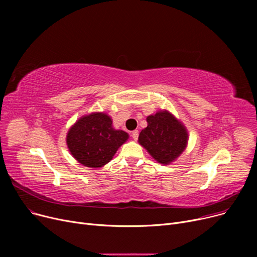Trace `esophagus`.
<instances>
[{
	"label": "esophagus",
	"mask_w": 257,
	"mask_h": 257,
	"mask_svg": "<svg viewBox=\"0 0 257 257\" xmlns=\"http://www.w3.org/2000/svg\"><path fill=\"white\" fill-rule=\"evenodd\" d=\"M131 136H132V139H133L134 141H138V139H139V131H138V130L132 131Z\"/></svg>",
	"instance_id": "esophagus-1"
}]
</instances>
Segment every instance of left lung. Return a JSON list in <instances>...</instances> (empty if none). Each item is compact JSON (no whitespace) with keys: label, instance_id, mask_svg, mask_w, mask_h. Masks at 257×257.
I'll list each match as a JSON object with an SVG mask.
<instances>
[{"label":"left lung","instance_id":"left-lung-1","mask_svg":"<svg viewBox=\"0 0 257 257\" xmlns=\"http://www.w3.org/2000/svg\"><path fill=\"white\" fill-rule=\"evenodd\" d=\"M147 123L148 126L140 133L139 144L158 164L174 163L187 147L186 127L167 109L148 115Z\"/></svg>","mask_w":257,"mask_h":257}]
</instances>
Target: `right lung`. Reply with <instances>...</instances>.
<instances>
[{
	"label": "right lung",
	"mask_w": 257,
	"mask_h": 257,
	"mask_svg": "<svg viewBox=\"0 0 257 257\" xmlns=\"http://www.w3.org/2000/svg\"><path fill=\"white\" fill-rule=\"evenodd\" d=\"M128 139L127 132L113 128L112 118L107 113L91 112L76 120L65 140L70 153L79 164L98 169L109 163Z\"/></svg>",
	"instance_id": "add662e5"
}]
</instances>
